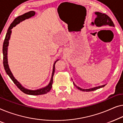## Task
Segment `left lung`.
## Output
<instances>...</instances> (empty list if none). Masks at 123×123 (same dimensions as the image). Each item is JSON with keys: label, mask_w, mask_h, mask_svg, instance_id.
Listing matches in <instances>:
<instances>
[{"label": "left lung", "mask_w": 123, "mask_h": 123, "mask_svg": "<svg viewBox=\"0 0 123 123\" xmlns=\"http://www.w3.org/2000/svg\"><path fill=\"white\" fill-rule=\"evenodd\" d=\"M95 14L96 15V18H95V19L94 22H92V23H91L92 25H95L97 27H101V26H103V25H109V26H110V27H114V24L113 23V22L112 21L111 18H110L108 15L105 14L100 13V12H95ZM73 83L74 85H75L77 89H79L80 90L82 91H86V92H87V91H92L96 90L97 89H100V88L104 87L105 86V85H104L98 86V87H95L91 88V89H81V88L77 86L75 84H74V82Z\"/></svg>", "instance_id": "left-lung-1"}]
</instances>
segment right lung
Returning a JSON list of instances; mask_svg holds the SVG:
<instances>
[{
  "instance_id": "add662e5",
  "label": "right lung",
  "mask_w": 123,
  "mask_h": 123,
  "mask_svg": "<svg viewBox=\"0 0 123 123\" xmlns=\"http://www.w3.org/2000/svg\"><path fill=\"white\" fill-rule=\"evenodd\" d=\"M36 13L34 11H30L27 12V13L24 14L23 15H20L15 19L14 20V21L12 22L10 25V27L8 28L7 31V33H6V38H5L4 43H3V65H4V67L5 70L6 74H8V76L10 77V78L12 79V80L13 81V82L14 83L17 87L21 90L22 92L25 93V94L28 95H42L45 94L49 92L51 90L52 86L53 84V77L55 73V63L56 62L58 61L59 60H57L53 65V71L52 74V76L51 79V81L49 83V84L47 86H46V87L40 89H37L36 90H28L27 89H25L23 87V86H22V85L16 79L14 78V77L13 76V74H12L11 71L10 70V68L9 67V65L8 64V58H7V55H8V46L9 45V41L10 39V35L12 33V30L11 29L13 28L14 27H15V25H18L23 20L26 19H28L31 17L34 16L35 15Z\"/></svg>"
}]
</instances>
